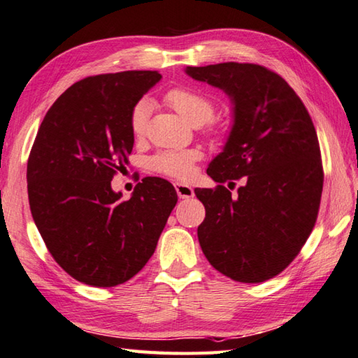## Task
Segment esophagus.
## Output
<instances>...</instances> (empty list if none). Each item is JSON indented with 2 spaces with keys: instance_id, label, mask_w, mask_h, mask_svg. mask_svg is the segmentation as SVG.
Masks as SVG:
<instances>
[{
  "instance_id": "1",
  "label": "esophagus",
  "mask_w": 358,
  "mask_h": 358,
  "mask_svg": "<svg viewBox=\"0 0 358 358\" xmlns=\"http://www.w3.org/2000/svg\"><path fill=\"white\" fill-rule=\"evenodd\" d=\"M175 191H177L180 199H191V197H194V189L189 186V185L175 183Z\"/></svg>"
}]
</instances>
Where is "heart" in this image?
<instances>
[{
	"label": "heart",
	"mask_w": 358,
	"mask_h": 358,
	"mask_svg": "<svg viewBox=\"0 0 358 358\" xmlns=\"http://www.w3.org/2000/svg\"><path fill=\"white\" fill-rule=\"evenodd\" d=\"M166 103L177 113L186 117L194 125H201L211 121L215 113V107L209 97L191 88L175 87L164 94ZM150 102L139 101L130 113V131L135 139H143L149 129ZM201 153L197 149L185 150H159L147 161L152 172L166 175L175 180H186L194 172V164L200 159Z\"/></svg>",
	"instance_id": "heart-1"
}]
</instances>
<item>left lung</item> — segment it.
<instances>
[{
	"label": "left lung",
	"instance_id": "8db88e82",
	"mask_svg": "<svg viewBox=\"0 0 358 358\" xmlns=\"http://www.w3.org/2000/svg\"><path fill=\"white\" fill-rule=\"evenodd\" d=\"M186 73L234 103L228 143L206 169L219 185L194 191L206 209L200 247L233 281L264 282L289 267L317 222L324 172L312 117L289 83L262 65L227 62ZM236 179L243 186L231 194Z\"/></svg>",
	"mask_w": 358,
	"mask_h": 358
}]
</instances>
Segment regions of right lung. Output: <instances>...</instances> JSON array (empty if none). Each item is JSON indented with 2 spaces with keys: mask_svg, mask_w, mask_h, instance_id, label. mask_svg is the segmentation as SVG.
Masks as SVG:
<instances>
[{
  "mask_svg": "<svg viewBox=\"0 0 358 358\" xmlns=\"http://www.w3.org/2000/svg\"><path fill=\"white\" fill-rule=\"evenodd\" d=\"M158 71L90 76L69 87L41 122L27 159L31 213L54 261L79 282L115 287L147 264L177 192L145 177L130 200L111 180L133 149L130 113Z\"/></svg>",
  "mask_w": 358,
  "mask_h": 358,
  "instance_id": "obj_1",
  "label": "right lung"
}]
</instances>
